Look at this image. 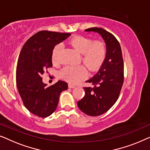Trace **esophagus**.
Returning a JSON list of instances; mask_svg holds the SVG:
<instances>
[{
    "label": "esophagus",
    "mask_w": 150,
    "mask_h": 150,
    "mask_svg": "<svg viewBox=\"0 0 150 150\" xmlns=\"http://www.w3.org/2000/svg\"><path fill=\"white\" fill-rule=\"evenodd\" d=\"M69 88H75V86L73 85V84L69 83Z\"/></svg>",
    "instance_id": "34e87169"
}]
</instances>
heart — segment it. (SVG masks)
<instances>
[{
    "mask_svg": "<svg viewBox=\"0 0 150 150\" xmlns=\"http://www.w3.org/2000/svg\"><path fill=\"white\" fill-rule=\"evenodd\" d=\"M93 40L83 36L73 37L69 43L81 55V62L90 69L95 71L102 64L106 56V46L100 41L93 43ZM62 46L57 45L52 53V60L57 62ZM61 76L67 81L75 83L83 79L87 75V70L83 66H67L61 71Z\"/></svg>",
    "mask_w": 150,
    "mask_h": 150,
    "instance_id": "b5f03b06",
    "label": "heart"
}]
</instances>
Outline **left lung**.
<instances>
[{"instance_id": "1", "label": "left lung", "mask_w": 150, "mask_h": 150, "mask_svg": "<svg viewBox=\"0 0 150 150\" xmlns=\"http://www.w3.org/2000/svg\"><path fill=\"white\" fill-rule=\"evenodd\" d=\"M85 32L98 33L106 45V56L94 77L86 81L94 87L83 88L85 96L77 102L80 110L90 116L107 112L116 102L124 82V62L120 45L114 36L100 28H90Z\"/></svg>"}]
</instances>
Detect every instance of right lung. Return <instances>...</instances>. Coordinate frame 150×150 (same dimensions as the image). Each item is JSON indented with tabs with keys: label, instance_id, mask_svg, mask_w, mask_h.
I'll use <instances>...</instances> for the list:
<instances>
[{
	"label": "right lung",
	"instance_id": "1",
	"mask_svg": "<svg viewBox=\"0 0 150 150\" xmlns=\"http://www.w3.org/2000/svg\"><path fill=\"white\" fill-rule=\"evenodd\" d=\"M70 35L40 31L32 36L21 50L16 69L17 88L24 106L34 115L50 116L57 108L60 93L68 88L67 82L60 80L47 87L42 81L41 75L52 67L55 45Z\"/></svg>",
	"mask_w": 150,
	"mask_h": 150
}]
</instances>
